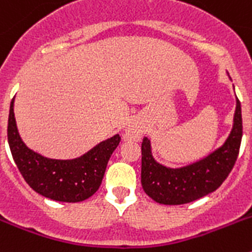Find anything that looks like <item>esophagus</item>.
<instances>
[{"label": "esophagus", "mask_w": 252, "mask_h": 252, "mask_svg": "<svg viewBox=\"0 0 252 252\" xmlns=\"http://www.w3.org/2000/svg\"><path fill=\"white\" fill-rule=\"evenodd\" d=\"M126 135H127L128 139L131 140H140L142 136V130L141 127L136 126V125H130L127 128H126Z\"/></svg>", "instance_id": "1"}]
</instances>
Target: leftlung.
<instances>
[{
	"label": "left lung",
	"instance_id": "obj_1",
	"mask_svg": "<svg viewBox=\"0 0 252 252\" xmlns=\"http://www.w3.org/2000/svg\"><path fill=\"white\" fill-rule=\"evenodd\" d=\"M242 139L241 103L236 111L230 136L223 145L208 157L182 168H166L154 159L151 144L144 137L141 144V184L146 194L161 204H184L215 192L224 182L239 157Z\"/></svg>",
	"mask_w": 252,
	"mask_h": 252
}]
</instances>
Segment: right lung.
<instances>
[{
    "mask_svg": "<svg viewBox=\"0 0 252 252\" xmlns=\"http://www.w3.org/2000/svg\"><path fill=\"white\" fill-rule=\"evenodd\" d=\"M12 98L7 139L13 161L35 192L59 202H82L92 197L103 179L107 162L121 141L120 135L99 142L82 157L72 160L49 159L24 144L17 131Z\"/></svg>",
    "mask_w": 252,
    "mask_h": 252,
    "instance_id": "obj_1",
    "label": "right lung"
}]
</instances>
